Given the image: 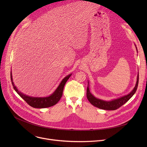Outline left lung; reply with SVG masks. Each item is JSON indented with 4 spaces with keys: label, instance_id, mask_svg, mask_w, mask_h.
<instances>
[{
    "label": "left lung",
    "instance_id": "1",
    "mask_svg": "<svg viewBox=\"0 0 147 147\" xmlns=\"http://www.w3.org/2000/svg\"><path fill=\"white\" fill-rule=\"evenodd\" d=\"M138 82H139V75H138L137 78V82L135 85V87L134 88V90L130 92L127 95H125L124 96H122L120 98L112 100L111 101H103V100L98 99L94 96L91 94L89 90V86H88L87 88V91H86V96L88 99V101L90 102L92 105L94 106L99 108L100 109L102 110H117L119 108L121 107L123 105H124L126 102H127L131 98L134 94L136 92L138 86Z\"/></svg>",
    "mask_w": 147,
    "mask_h": 147
}]
</instances>
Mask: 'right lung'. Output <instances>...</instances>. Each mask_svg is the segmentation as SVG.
<instances>
[{"instance_id":"add662e5","label":"right lung","mask_w":147,"mask_h":147,"mask_svg":"<svg viewBox=\"0 0 147 147\" xmlns=\"http://www.w3.org/2000/svg\"><path fill=\"white\" fill-rule=\"evenodd\" d=\"M71 76V74H69L61 81L59 84V86L56 89V90L49 96L44 97V98H34L31 97L24 94H22L21 92L18 91L17 88L15 86L13 82L12 81V77L11 73V80L12 84L13 89L16 91L18 94L24 100V101L31 107L33 108H37V109H43V108H47L52 107L54 105H55L60 100L62 95H63V92L64 90V87L65 84Z\"/></svg>"}]
</instances>
